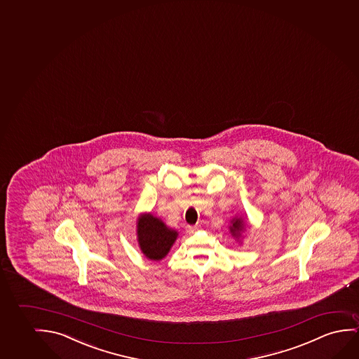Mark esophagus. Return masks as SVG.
Listing matches in <instances>:
<instances>
[{
    "instance_id": "obj_1",
    "label": "esophagus",
    "mask_w": 359,
    "mask_h": 359,
    "mask_svg": "<svg viewBox=\"0 0 359 359\" xmlns=\"http://www.w3.org/2000/svg\"><path fill=\"white\" fill-rule=\"evenodd\" d=\"M199 226L198 225H194V226H187V231L189 233H193L194 231H197Z\"/></svg>"
}]
</instances>
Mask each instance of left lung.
<instances>
[{
  "mask_svg": "<svg viewBox=\"0 0 359 359\" xmlns=\"http://www.w3.org/2000/svg\"><path fill=\"white\" fill-rule=\"evenodd\" d=\"M246 226H248V222H245V217H233L230 220L229 233H231L233 240L238 241V245L243 243V233L246 230Z\"/></svg>",
  "mask_w": 359,
  "mask_h": 359,
  "instance_id": "8db88e82",
  "label": "left lung"
}]
</instances>
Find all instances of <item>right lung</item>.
Instances as JSON below:
<instances>
[{
    "label": "right lung",
    "mask_w": 359,
    "mask_h": 359,
    "mask_svg": "<svg viewBox=\"0 0 359 359\" xmlns=\"http://www.w3.org/2000/svg\"><path fill=\"white\" fill-rule=\"evenodd\" d=\"M178 238V231L167 226L152 212H142L137 219V240L142 255L154 262L166 257Z\"/></svg>",
    "instance_id": "1"
}]
</instances>
